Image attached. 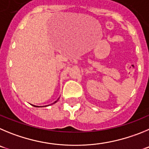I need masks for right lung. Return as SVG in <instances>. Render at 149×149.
<instances>
[{
    "label": "right lung",
    "mask_w": 149,
    "mask_h": 149,
    "mask_svg": "<svg viewBox=\"0 0 149 149\" xmlns=\"http://www.w3.org/2000/svg\"><path fill=\"white\" fill-rule=\"evenodd\" d=\"M36 107H38V106H36Z\"/></svg>",
    "instance_id": "obj_1"
}]
</instances>
